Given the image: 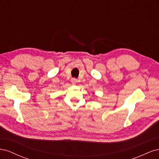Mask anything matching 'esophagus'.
Returning a JSON list of instances; mask_svg holds the SVG:
<instances>
[{
    "label": "esophagus",
    "mask_w": 159,
    "mask_h": 159,
    "mask_svg": "<svg viewBox=\"0 0 159 159\" xmlns=\"http://www.w3.org/2000/svg\"><path fill=\"white\" fill-rule=\"evenodd\" d=\"M71 82L72 84H75L77 82H78V80H77V79L75 78H71Z\"/></svg>",
    "instance_id": "34e87169"
}]
</instances>
